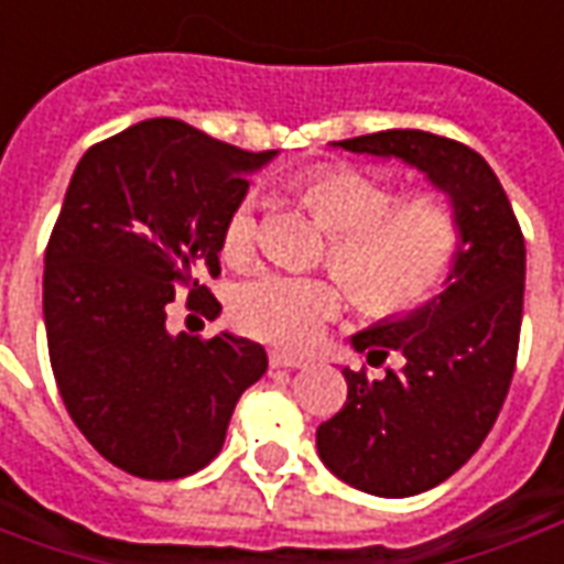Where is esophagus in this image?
Masks as SVG:
<instances>
[{
	"mask_svg": "<svg viewBox=\"0 0 564 564\" xmlns=\"http://www.w3.org/2000/svg\"><path fill=\"white\" fill-rule=\"evenodd\" d=\"M269 366L271 368H305V359H299V356L281 354V350H271L269 354Z\"/></svg>",
	"mask_w": 564,
	"mask_h": 564,
	"instance_id": "34e87169",
	"label": "esophagus"
}]
</instances>
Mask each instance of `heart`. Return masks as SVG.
Masks as SVG:
<instances>
[{
	"mask_svg": "<svg viewBox=\"0 0 564 564\" xmlns=\"http://www.w3.org/2000/svg\"><path fill=\"white\" fill-rule=\"evenodd\" d=\"M305 208L332 232L329 265L368 314L395 317L432 302L462 250V223L447 196L420 189L395 202V189L354 165H317L295 177ZM229 262L257 250V208L241 202L220 229ZM344 293L332 278L259 271L235 283V326L265 344L305 350L341 314Z\"/></svg>",
	"mask_w": 564,
	"mask_h": 564,
	"instance_id": "heart-1",
	"label": "heart"
}]
</instances>
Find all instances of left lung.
Masks as SVG:
<instances>
[{
    "mask_svg": "<svg viewBox=\"0 0 564 564\" xmlns=\"http://www.w3.org/2000/svg\"><path fill=\"white\" fill-rule=\"evenodd\" d=\"M350 153L399 156L429 174L459 214L462 250L447 290L402 319L354 335V347L399 371L368 378L344 368L347 404L317 429L319 459L344 484L380 498L425 492L484 444L517 368L525 290V241L486 160L462 141L423 129H387L335 141Z\"/></svg>",
    "mask_w": 564,
    "mask_h": 564,
    "instance_id": "1",
    "label": "left lung"
}]
</instances>
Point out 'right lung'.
Here are the masks:
<instances>
[{
  "label": "right lung",
  "instance_id": "right-lung-1",
  "mask_svg": "<svg viewBox=\"0 0 564 564\" xmlns=\"http://www.w3.org/2000/svg\"><path fill=\"white\" fill-rule=\"evenodd\" d=\"M250 153L156 117L93 144L72 174L44 250V326L68 416L99 456L144 480L205 468L241 392L269 356L259 344L165 329L174 293L217 317L202 278L220 274V229L247 193Z\"/></svg>",
  "mask_w": 564,
  "mask_h": 564
}]
</instances>
